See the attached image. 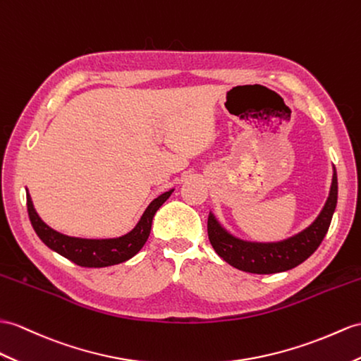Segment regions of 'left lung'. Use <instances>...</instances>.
<instances>
[{
  "instance_id": "left-lung-1",
  "label": "left lung",
  "mask_w": 361,
  "mask_h": 361,
  "mask_svg": "<svg viewBox=\"0 0 361 361\" xmlns=\"http://www.w3.org/2000/svg\"><path fill=\"white\" fill-rule=\"evenodd\" d=\"M337 173L334 169L329 197L319 217L302 233L277 243H252L235 239L209 214L207 228L211 247L231 267L251 274H274L293 269L320 247L337 205Z\"/></svg>"
}]
</instances>
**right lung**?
Wrapping results in <instances>:
<instances>
[{"mask_svg":"<svg viewBox=\"0 0 361 361\" xmlns=\"http://www.w3.org/2000/svg\"><path fill=\"white\" fill-rule=\"evenodd\" d=\"M171 192L173 190L166 191L157 199H154L145 209V213L140 217V221L135 226V230L126 235L118 237V239H78V237H68L51 230V228L44 224L37 214L29 192L27 213L35 233L38 234L39 239L46 243L50 250L56 251L61 256L72 260L79 267L102 268L118 265V263L131 259L144 247L148 235H150L154 213L161 208L164 202L171 196Z\"/></svg>","mask_w":361,"mask_h":361,"instance_id":"obj_1","label":"right lung"}]
</instances>
